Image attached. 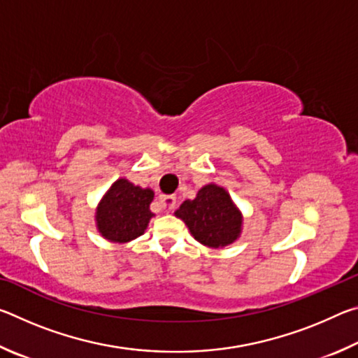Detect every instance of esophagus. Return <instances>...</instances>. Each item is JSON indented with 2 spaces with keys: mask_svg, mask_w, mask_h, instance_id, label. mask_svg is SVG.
Listing matches in <instances>:
<instances>
[{
  "mask_svg": "<svg viewBox=\"0 0 358 358\" xmlns=\"http://www.w3.org/2000/svg\"><path fill=\"white\" fill-rule=\"evenodd\" d=\"M159 203H161L162 211H166V213H169V211H172L175 208L177 199H175V196H161Z\"/></svg>",
  "mask_w": 358,
  "mask_h": 358,
  "instance_id": "34e87169",
  "label": "esophagus"
}]
</instances>
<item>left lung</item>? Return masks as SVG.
<instances>
[{
	"mask_svg": "<svg viewBox=\"0 0 358 358\" xmlns=\"http://www.w3.org/2000/svg\"><path fill=\"white\" fill-rule=\"evenodd\" d=\"M189 227L192 237L202 245L220 248L232 243L240 235L241 216L226 189L207 185L194 201H185L175 211Z\"/></svg>",
	"mask_w": 358,
	"mask_h": 358,
	"instance_id": "obj_1",
	"label": "left lung"
}]
</instances>
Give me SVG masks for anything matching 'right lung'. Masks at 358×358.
I'll return each mask as SVG.
<instances>
[{
	"label": "right lung",
	"instance_id": "obj_1",
	"mask_svg": "<svg viewBox=\"0 0 358 358\" xmlns=\"http://www.w3.org/2000/svg\"><path fill=\"white\" fill-rule=\"evenodd\" d=\"M153 197V191L142 189L128 180L115 181L99 203L96 216L102 237L117 243L141 237L153 216L150 210Z\"/></svg>",
	"mask_w": 358,
	"mask_h": 358
}]
</instances>
